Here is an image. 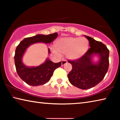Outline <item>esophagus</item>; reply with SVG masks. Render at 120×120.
I'll list each match as a JSON object with an SVG mask.
<instances>
[{
  "mask_svg": "<svg viewBox=\"0 0 120 120\" xmlns=\"http://www.w3.org/2000/svg\"><path fill=\"white\" fill-rule=\"evenodd\" d=\"M67 60H62L61 61V64H62V66H64V64H67Z\"/></svg>",
  "mask_w": 120,
  "mask_h": 120,
  "instance_id": "obj_1",
  "label": "esophagus"
}]
</instances>
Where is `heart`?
Instances as JSON below:
<instances>
[{
    "instance_id": "b5f03b06",
    "label": "heart",
    "mask_w": 120,
    "mask_h": 120,
    "mask_svg": "<svg viewBox=\"0 0 120 120\" xmlns=\"http://www.w3.org/2000/svg\"><path fill=\"white\" fill-rule=\"evenodd\" d=\"M56 48H52L55 55L66 54L67 58L76 60L84 55L89 47V42L85 38L69 37L59 40L56 44Z\"/></svg>"
}]
</instances>
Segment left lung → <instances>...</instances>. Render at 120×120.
<instances>
[{
  "label": "left lung",
  "instance_id": "left-lung-1",
  "mask_svg": "<svg viewBox=\"0 0 120 120\" xmlns=\"http://www.w3.org/2000/svg\"><path fill=\"white\" fill-rule=\"evenodd\" d=\"M89 41L90 48L80 58L69 60L72 70L68 75V79L72 85L82 89L92 88L104 78L109 67V50L101 42L85 35ZM97 54L100 58L98 64H94L91 58Z\"/></svg>",
  "mask_w": 120,
  "mask_h": 120
}]
</instances>
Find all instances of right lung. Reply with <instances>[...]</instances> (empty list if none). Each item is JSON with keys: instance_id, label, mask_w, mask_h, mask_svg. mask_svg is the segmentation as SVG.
<instances>
[{"instance_id": "add662e5", "label": "right lung", "mask_w": 120, "mask_h": 120, "mask_svg": "<svg viewBox=\"0 0 120 120\" xmlns=\"http://www.w3.org/2000/svg\"><path fill=\"white\" fill-rule=\"evenodd\" d=\"M58 36L57 33L49 35H37L26 38L17 46L14 56L15 64L18 75L26 84L31 86L44 85L50 80L56 68L61 66V62L54 63L47 59L45 63L36 67H27L22 61V58L28 46L37 42L50 43ZM49 52H50L49 49Z\"/></svg>"}]
</instances>
